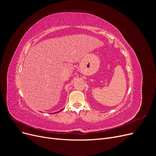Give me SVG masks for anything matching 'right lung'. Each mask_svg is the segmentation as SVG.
Segmentation results:
<instances>
[{"instance_id": "add662e5", "label": "right lung", "mask_w": 156, "mask_h": 156, "mask_svg": "<svg viewBox=\"0 0 156 156\" xmlns=\"http://www.w3.org/2000/svg\"><path fill=\"white\" fill-rule=\"evenodd\" d=\"M63 109H64V108H62V109H61V110H60V111H57V112H57V113H58V112H60V111H62V110H63ZM56 112H55V113H56Z\"/></svg>"}]
</instances>
